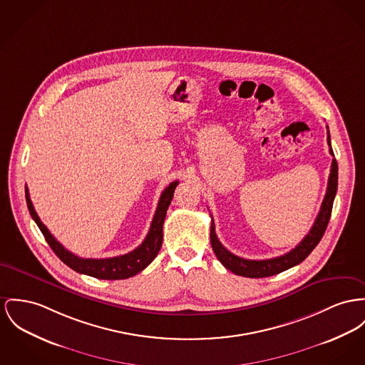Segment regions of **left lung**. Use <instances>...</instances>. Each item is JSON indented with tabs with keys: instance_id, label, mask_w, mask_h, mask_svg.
Wrapping results in <instances>:
<instances>
[{
	"instance_id": "8db88e82",
	"label": "left lung",
	"mask_w": 365,
	"mask_h": 365,
	"mask_svg": "<svg viewBox=\"0 0 365 365\" xmlns=\"http://www.w3.org/2000/svg\"><path fill=\"white\" fill-rule=\"evenodd\" d=\"M328 128V127H327ZM328 145H329V153L334 155V150L331 148V135L328 131ZM338 190V162L336 159L332 160L331 165V173H329V178H328V188H327V194L322 200L321 205V210L317 216L316 221L312 227V230L309 231V234L302 240V242L299 243L294 249H292L291 252L274 257V259H267V260H247L240 256H235L234 253H231L230 250H227L221 243L219 238L216 235V228H215V221L212 217V225H210V242L212 247L220 260V263L232 271L237 275H242L247 278H264V277H271L275 274H279L288 268L294 267L299 263H302L316 247L318 242L321 241L327 225L331 219V213H332V205H334V199L336 195Z\"/></svg>"
}]
</instances>
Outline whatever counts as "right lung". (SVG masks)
<instances>
[{
  "label": "right lung",
  "mask_w": 365,
  "mask_h": 365,
  "mask_svg": "<svg viewBox=\"0 0 365 365\" xmlns=\"http://www.w3.org/2000/svg\"><path fill=\"white\" fill-rule=\"evenodd\" d=\"M177 185H178V181H173L170 185L160 195L155 216L150 222V228H149V232H148L144 242L130 253L116 256V257H109V259H84V257L76 256L74 253L65 249L53 238V235L49 232L48 228L41 222V220L37 216V213L33 207V203L30 200L27 187H25L26 203H27L31 219L36 221V224L41 230L51 249L66 266H69L80 274H86V275L94 277L98 279H125V278L134 277L135 274L143 271L158 256V253L162 247V242H163V222L166 219V212L170 206L174 190Z\"/></svg>",
  "instance_id": "1"
}]
</instances>
